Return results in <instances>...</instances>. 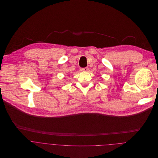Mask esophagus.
<instances>
[{
  "instance_id": "obj_1",
  "label": "esophagus",
  "mask_w": 158,
  "mask_h": 158,
  "mask_svg": "<svg viewBox=\"0 0 158 158\" xmlns=\"http://www.w3.org/2000/svg\"><path fill=\"white\" fill-rule=\"evenodd\" d=\"M88 70H89V68H81V70L83 71V72H87Z\"/></svg>"
}]
</instances>
